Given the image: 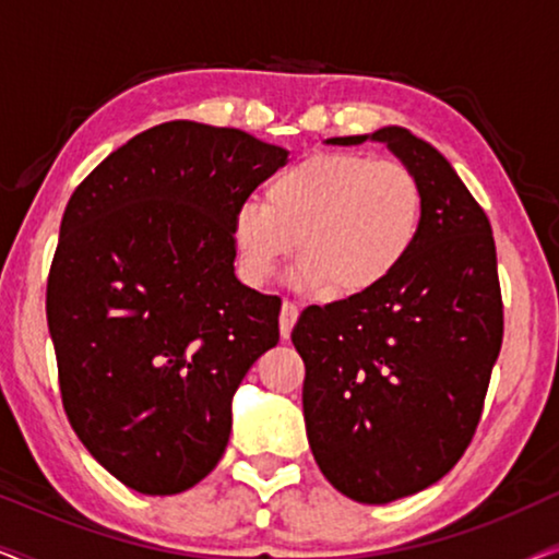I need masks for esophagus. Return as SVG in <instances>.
<instances>
[{"mask_svg":"<svg viewBox=\"0 0 559 559\" xmlns=\"http://www.w3.org/2000/svg\"><path fill=\"white\" fill-rule=\"evenodd\" d=\"M297 316H300V310H297L295 302H289V300L282 302V312H280V333H282V338H289V333H293V328L297 323Z\"/></svg>","mask_w":559,"mask_h":559,"instance_id":"esophagus-1","label":"esophagus"}]
</instances>
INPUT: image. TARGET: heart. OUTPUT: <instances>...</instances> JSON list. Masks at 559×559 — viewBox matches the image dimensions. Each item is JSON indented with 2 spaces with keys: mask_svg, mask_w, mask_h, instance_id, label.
<instances>
[{
  "mask_svg": "<svg viewBox=\"0 0 559 559\" xmlns=\"http://www.w3.org/2000/svg\"><path fill=\"white\" fill-rule=\"evenodd\" d=\"M423 226V188L400 159L325 152L270 182L266 201L243 198L231 231L243 280L264 285L297 251L295 285L361 295L407 262Z\"/></svg>",
  "mask_w": 559,
  "mask_h": 559,
  "instance_id": "1",
  "label": "heart"
}]
</instances>
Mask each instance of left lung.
I'll list each match as a JSON object with an SVG mask.
<instances>
[{
	"instance_id": "obj_1",
	"label": "left lung",
	"mask_w": 559,
	"mask_h": 559,
	"mask_svg": "<svg viewBox=\"0 0 559 559\" xmlns=\"http://www.w3.org/2000/svg\"><path fill=\"white\" fill-rule=\"evenodd\" d=\"M366 140L384 142L417 175V243L384 285L302 310L293 343L320 471L348 499L389 503L432 486L471 445L503 305L491 224L453 165L404 127L328 144Z\"/></svg>"
}]
</instances>
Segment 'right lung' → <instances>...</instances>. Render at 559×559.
Wrapping results in <instances>:
<instances>
[{
    "label": "right lung",
    "instance_id": "add662e5",
    "mask_svg": "<svg viewBox=\"0 0 559 559\" xmlns=\"http://www.w3.org/2000/svg\"><path fill=\"white\" fill-rule=\"evenodd\" d=\"M287 150L165 121L73 190L50 264L48 328L68 423L121 484L195 486L224 455L231 400L280 341L277 295L234 274V209Z\"/></svg>",
    "mask_w": 559,
    "mask_h": 559
}]
</instances>
